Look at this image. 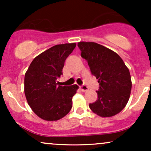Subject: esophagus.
<instances>
[{
  "label": "esophagus",
  "mask_w": 151,
  "mask_h": 151,
  "mask_svg": "<svg viewBox=\"0 0 151 151\" xmlns=\"http://www.w3.org/2000/svg\"><path fill=\"white\" fill-rule=\"evenodd\" d=\"M80 88L83 91H88V90H89V88H88L87 86H85V85H82Z\"/></svg>",
  "instance_id": "34e87169"
}]
</instances>
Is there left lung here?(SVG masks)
I'll return each mask as SVG.
<instances>
[{
	"label": "left lung",
	"instance_id": "1",
	"mask_svg": "<svg viewBox=\"0 0 151 151\" xmlns=\"http://www.w3.org/2000/svg\"><path fill=\"white\" fill-rule=\"evenodd\" d=\"M81 58L85 59L91 74L99 83L98 99L89 104L91 111L101 117L121 112L129 101L131 82L130 72L123 60L111 50L93 42H79Z\"/></svg>",
	"mask_w": 151,
	"mask_h": 151
}]
</instances>
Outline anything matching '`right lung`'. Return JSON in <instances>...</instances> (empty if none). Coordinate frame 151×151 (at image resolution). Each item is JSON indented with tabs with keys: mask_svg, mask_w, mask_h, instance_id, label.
<instances>
[{
	"mask_svg": "<svg viewBox=\"0 0 151 151\" xmlns=\"http://www.w3.org/2000/svg\"><path fill=\"white\" fill-rule=\"evenodd\" d=\"M76 43L57 45L32 60L25 74L24 91L32 111L43 120L58 121L65 116L72 106V97L79 86L58 85L67 57Z\"/></svg>",
	"mask_w": 151,
	"mask_h": 151,
	"instance_id": "1",
	"label": "right lung"
}]
</instances>
